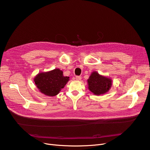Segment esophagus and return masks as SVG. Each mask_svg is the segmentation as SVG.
Masks as SVG:
<instances>
[{
    "label": "esophagus",
    "instance_id": "esophagus-1",
    "mask_svg": "<svg viewBox=\"0 0 150 150\" xmlns=\"http://www.w3.org/2000/svg\"><path fill=\"white\" fill-rule=\"evenodd\" d=\"M76 80H81V76H76L75 77Z\"/></svg>",
    "mask_w": 150,
    "mask_h": 150
}]
</instances>
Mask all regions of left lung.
Here are the masks:
<instances>
[{
	"mask_svg": "<svg viewBox=\"0 0 150 150\" xmlns=\"http://www.w3.org/2000/svg\"><path fill=\"white\" fill-rule=\"evenodd\" d=\"M88 81L89 89L97 96L106 93L112 86L110 78L101 76L97 72L92 73Z\"/></svg>",
	"mask_w": 150,
	"mask_h": 150,
	"instance_id": "left-lung-1",
	"label": "left lung"
}]
</instances>
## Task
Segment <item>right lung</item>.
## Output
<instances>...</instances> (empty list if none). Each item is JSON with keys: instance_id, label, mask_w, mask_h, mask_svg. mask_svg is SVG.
Wrapping results in <instances>:
<instances>
[{"instance_id": "add662e5", "label": "right lung", "mask_w": 150, "mask_h": 150, "mask_svg": "<svg viewBox=\"0 0 150 150\" xmlns=\"http://www.w3.org/2000/svg\"><path fill=\"white\" fill-rule=\"evenodd\" d=\"M69 78L63 76L62 70L56 69L49 72L39 74L34 81L41 92L47 96H55L64 88Z\"/></svg>"}]
</instances>
